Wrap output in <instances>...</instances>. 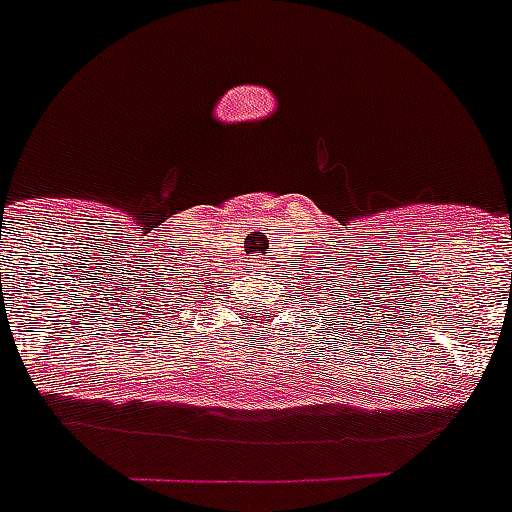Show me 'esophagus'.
<instances>
[{
    "label": "esophagus",
    "instance_id": "1",
    "mask_svg": "<svg viewBox=\"0 0 512 512\" xmlns=\"http://www.w3.org/2000/svg\"><path fill=\"white\" fill-rule=\"evenodd\" d=\"M260 263H263V260H252V263H249L252 265V271H260Z\"/></svg>",
    "mask_w": 512,
    "mask_h": 512
}]
</instances>
